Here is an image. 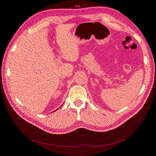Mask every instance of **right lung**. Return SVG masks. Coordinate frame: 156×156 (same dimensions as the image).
Masks as SVG:
<instances>
[{"label": "right lung", "instance_id": "1", "mask_svg": "<svg viewBox=\"0 0 156 156\" xmlns=\"http://www.w3.org/2000/svg\"><path fill=\"white\" fill-rule=\"evenodd\" d=\"M56 110H57V109H56Z\"/></svg>", "mask_w": 156, "mask_h": 156}]
</instances>
